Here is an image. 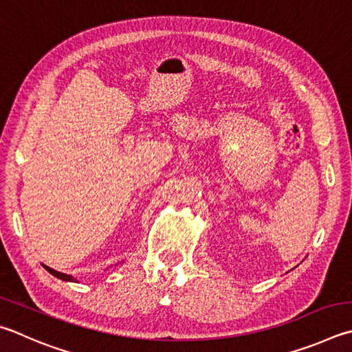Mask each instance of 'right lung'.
<instances>
[{
  "mask_svg": "<svg viewBox=\"0 0 352 352\" xmlns=\"http://www.w3.org/2000/svg\"><path fill=\"white\" fill-rule=\"evenodd\" d=\"M44 267H46V270H47L50 274H52V276H55V277H58V278H61V280H66V282H75L72 276H67V274H63V272L55 271V270H52V267H49V266H44Z\"/></svg>",
  "mask_w": 352,
  "mask_h": 352,
  "instance_id": "add662e5",
  "label": "right lung"
}]
</instances>
